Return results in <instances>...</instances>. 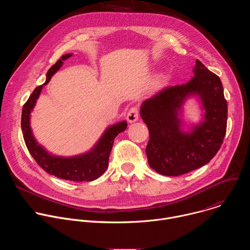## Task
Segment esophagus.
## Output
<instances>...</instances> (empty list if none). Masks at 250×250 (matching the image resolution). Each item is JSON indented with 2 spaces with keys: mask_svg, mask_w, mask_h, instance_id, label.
Here are the masks:
<instances>
[{
  "mask_svg": "<svg viewBox=\"0 0 250 250\" xmlns=\"http://www.w3.org/2000/svg\"><path fill=\"white\" fill-rule=\"evenodd\" d=\"M138 114H139V111H138V108H136V106H132V108H130V110L128 111L127 115H126V120L128 123H134L138 120Z\"/></svg>",
  "mask_w": 250,
  "mask_h": 250,
  "instance_id": "1",
  "label": "esophagus"
}]
</instances>
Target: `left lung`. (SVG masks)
Wrapping results in <instances>:
<instances>
[{"label":"left lung","mask_w":250,"mask_h":250,"mask_svg":"<svg viewBox=\"0 0 250 250\" xmlns=\"http://www.w3.org/2000/svg\"><path fill=\"white\" fill-rule=\"evenodd\" d=\"M193 71L188 83L167 87L140 106V117L149 130L148 164L161 175L179 176L204 166L217 154L226 135L228 104L220 77L200 60ZM191 94L201 99L204 122L184 133L177 116Z\"/></svg>","instance_id":"left-lung-1"}]
</instances>
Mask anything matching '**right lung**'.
Instances as JSON below:
<instances>
[{"label":"right lung","instance_id":"right-lung-1","mask_svg":"<svg viewBox=\"0 0 250 250\" xmlns=\"http://www.w3.org/2000/svg\"><path fill=\"white\" fill-rule=\"evenodd\" d=\"M72 54H65L50 67L46 73V81L43 85L39 86L29 96L28 100L22 106L21 113V130L23 133V139L25 146L37 163L48 174L54 175L57 178L74 182L94 181L99 178L108 168L110 153L114 145L116 136L125 131L127 124L126 122H121L105 129L100 140L93 149L82 155L73 157H60L48 153L42 146L35 140L30 125L29 118L33 106L39 99L41 92L44 85H46L51 77L57 72L62 66L63 61L71 57Z\"/></svg>","mask_w":250,"mask_h":250}]
</instances>
